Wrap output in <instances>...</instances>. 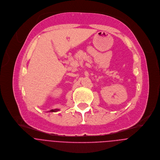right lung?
<instances>
[{"label": "right lung", "instance_id": "add662e5", "mask_svg": "<svg viewBox=\"0 0 160 160\" xmlns=\"http://www.w3.org/2000/svg\"><path fill=\"white\" fill-rule=\"evenodd\" d=\"M59 109H51L50 111V112H57V111H59Z\"/></svg>", "mask_w": 160, "mask_h": 160}]
</instances>
